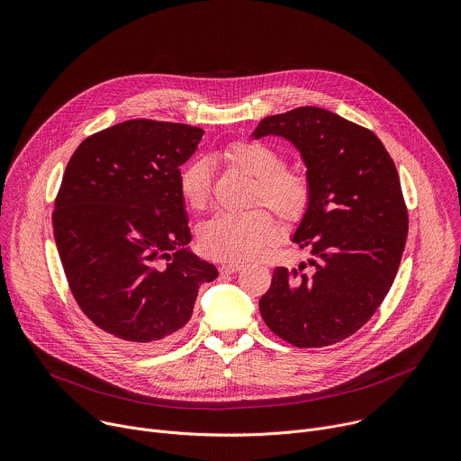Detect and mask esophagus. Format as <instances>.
<instances>
[{"label":"esophagus","instance_id":"34e87169","mask_svg":"<svg viewBox=\"0 0 461 461\" xmlns=\"http://www.w3.org/2000/svg\"><path fill=\"white\" fill-rule=\"evenodd\" d=\"M244 268L242 262H224V265L221 267V272L222 274H237Z\"/></svg>","mask_w":461,"mask_h":461}]
</instances>
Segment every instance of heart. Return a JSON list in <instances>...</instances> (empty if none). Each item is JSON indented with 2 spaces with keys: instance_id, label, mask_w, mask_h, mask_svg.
<instances>
[{
  "instance_id": "heart-1",
  "label": "heart",
  "mask_w": 461,
  "mask_h": 461,
  "mask_svg": "<svg viewBox=\"0 0 461 461\" xmlns=\"http://www.w3.org/2000/svg\"><path fill=\"white\" fill-rule=\"evenodd\" d=\"M222 157L255 178L253 203L267 204L285 221L303 219L312 201V184L299 167H285V158L276 148L258 140H235ZM180 191L185 203L201 210L210 199V171L194 162L180 175ZM281 235L279 221L268 210L246 213H219L199 233L203 249L221 260H249L272 246Z\"/></svg>"
}]
</instances>
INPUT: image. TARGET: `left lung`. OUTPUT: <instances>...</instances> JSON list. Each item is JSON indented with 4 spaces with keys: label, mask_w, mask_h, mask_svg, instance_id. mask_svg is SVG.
<instances>
[{
    "label": "left lung",
    "mask_w": 461,
    "mask_h": 461,
    "mask_svg": "<svg viewBox=\"0 0 461 461\" xmlns=\"http://www.w3.org/2000/svg\"><path fill=\"white\" fill-rule=\"evenodd\" d=\"M290 140L306 164L312 201L294 242L312 258L277 267L258 310L270 330L299 348L339 343L375 313L398 274L409 213L398 169L370 129L321 107L258 122L255 139Z\"/></svg>",
    "instance_id": "1"
}]
</instances>
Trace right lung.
<instances>
[{
	"mask_svg": "<svg viewBox=\"0 0 461 461\" xmlns=\"http://www.w3.org/2000/svg\"><path fill=\"white\" fill-rule=\"evenodd\" d=\"M204 131L127 120L86 139L65 167L52 230L82 312L133 348H157L191 319L199 286L217 279L191 240L180 166Z\"/></svg>",
	"mask_w": 461,
	"mask_h": 461,
	"instance_id": "obj_1",
	"label": "right lung"
}]
</instances>
